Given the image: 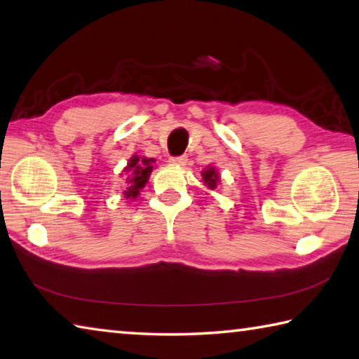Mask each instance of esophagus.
Returning <instances> with one entry per match:
<instances>
[{
  "label": "esophagus",
  "instance_id": "1",
  "mask_svg": "<svg viewBox=\"0 0 359 359\" xmlns=\"http://www.w3.org/2000/svg\"><path fill=\"white\" fill-rule=\"evenodd\" d=\"M187 157L185 156H180V157H171L170 158V163L174 166H184L187 163Z\"/></svg>",
  "mask_w": 359,
  "mask_h": 359
}]
</instances>
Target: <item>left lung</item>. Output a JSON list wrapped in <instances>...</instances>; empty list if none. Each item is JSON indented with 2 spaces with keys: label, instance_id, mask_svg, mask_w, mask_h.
<instances>
[{
  "label": "left lung",
  "instance_id": "obj_1",
  "mask_svg": "<svg viewBox=\"0 0 359 359\" xmlns=\"http://www.w3.org/2000/svg\"><path fill=\"white\" fill-rule=\"evenodd\" d=\"M202 179H203L202 180L203 185H205L208 189H215L217 185H219L221 175L216 171L215 166H207L205 170L202 171Z\"/></svg>",
  "mask_w": 359,
  "mask_h": 359
}]
</instances>
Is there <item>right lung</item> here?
Segmentation results:
<instances>
[{"label": "right lung", "instance_id": "1", "mask_svg": "<svg viewBox=\"0 0 359 359\" xmlns=\"http://www.w3.org/2000/svg\"><path fill=\"white\" fill-rule=\"evenodd\" d=\"M154 163H156L154 158L132 156L128 166L124 168V172L128 174V179H126V182H128V189L123 193L126 199L135 201L138 198L140 189H143L147 180H149V175L154 170Z\"/></svg>", "mask_w": 359, "mask_h": 359}]
</instances>
